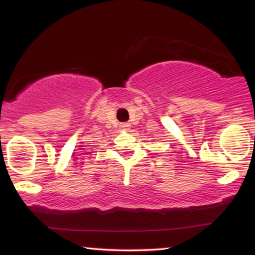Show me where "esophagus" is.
Here are the masks:
<instances>
[{"label": "esophagus", "instance_id": "1", "mask_svg": "<svg viewBox=\"0 0 255 255\" xmlns=\"http://www.w3.org/2000/svg\"><path fill=\"white\" fill-rule=\"evenodd\" d=\"M129 127H130V125H129L128 123H124V124L120 125V128H122V129H125V130H128Z\"/></svg>", "mask_w": 255, "mask_h": 255}]
</instances>
